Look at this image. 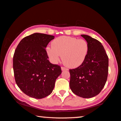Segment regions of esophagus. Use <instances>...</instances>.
Returning <instances> with one entry per match:
<instances>
[{"label": "esophagus", "instance_id": "34e87169", "mask_svg": "<svg viewBox=\"0 0 121 121\" xmlns=\"http://www.w3.org/2000/svg\"><path fill=\"white\" fill-rule=\"evenodd\" d=\"M61 70H62V71H64V70H68V69L65 68V67H61Z\"/></svg>", "mask_w": 121, "mask_h": 121}]
</instances>
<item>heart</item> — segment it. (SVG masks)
I'll use <instances>...</instances> for the list:
<instances>
[{"mask_svg":"<svg viewBox=\"0 0 121 121\" xmlns=\"http://www.w3.org/2000/svg\"><path fill=\"white\" fill-rule=\"evenodd\" d=\"M89 45L83 39L67 36H61L52 42V47L46 48V53L53 64H57L62 58L70 68L81 66L87 58Z\"/></svg>","mask_w":121,"mask_h":121,"instance_id":"obj_1","label":"heart"}]
</instances>
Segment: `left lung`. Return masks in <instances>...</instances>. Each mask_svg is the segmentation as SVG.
Returning <instances> with one entry per match:
<instances>
[{
    "label": "left lung",
    "mask_w": 121,
    "mask_h": 121,
    "mask_svg": "<svg viewBox=\"0 0 121 121\" xmlns=\"http://www.w3.org/2000/svg\"><path fill=\"white\" fill-rule=\"evenodd\" d=\"M89 45V52L83 64L70 69V88L83 98H91L100 93L108 74V57L100 42L87 35H81Z\"/></svg>",
    "instance_id": "1"
}]
</instances>
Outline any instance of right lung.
<instances>
[{"label":"right lung","instance_id":"right-lung-1","mask_svg":"<svg viewBox=\"0 0 121 121\" xmlns=\"http://www.w3.org/2000/svg\"><path fill=\"white\" fill-rule=\"evenodd\" d=\"M54 36L35 33L21 40L15 51L13 67L16 83L23 93L33 98L50 95L61 67L48 60L45 48Z\"/></svg>","mask_w":121,"mask_h":121}]
</instances>
